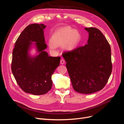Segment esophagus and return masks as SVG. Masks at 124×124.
I'll return each mask as SVG.
<instances>
[{
    "label": "esophagus",
    "instance_id": "1",
    "mask_svg": "<svg viewBox=\"0 0 124 124\" xmlns=\"http://www.w3.org/2000/svg\"><path fill=\"white\" fill-rule=\"evenodd\" d=\"M65 60H64V59H61V60H60V64H64V63H65Z\"/></svg>",
    "mask_w": 124,
    "mask_h": 124
}]
</instances>
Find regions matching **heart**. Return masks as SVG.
Segmentation results:
<instances>
[{"instance_id": "1", "label": "heart", "mask_w": 124, "mask_h": 124, "mask_svg": "<svg viewBox=\"0 0 124 124\" xmlns=\"http://www.w3.org/2000/svg\"><path fill=\"white\" fill-rule=\"evenodd\" d=\"M81 35L76 30L69 26L61 28L52 34L48 45L54 49L57 46H62L64 49L72 51L76 49L81 41Z\"/></svg>"}]
</instances>
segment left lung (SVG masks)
<instances>
[{"label": "left lung", "instance_id": "left-lung-1", "mask_svg": "<svg viewBox=\"0 0 124 124\" xmlns=\"http://www.w3.org/2000/svg\"><path fill=\"white\" fill-rule=\"evenodd\" d=\"M85 29L89 33L88 44L65 52L62 56L74 90L89 94L105 87L112 64L110 45L101 31L95 27Z\"/></svg>", "mask_w": 124, "mask_h": 124}]
</instances>
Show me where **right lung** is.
I'll return each instance as SVG.
<instances>
[{
  "mask_svg": "<svg viewBox=\"0 0 124 124\" xmlns=\"http://www.w3.org/2000/svg\"><path fill=\"white\" fill-rule=\"evenodd\" d=\"M46 26L43 24L29 25L16 40L12 52L11 70L16 82L23 91L34 95L45 94L51 89V76L61 58L49 56L44 51L47 45L43 30ZM32 44L39 53L35 57L29 54Z\"/></svg>",
  "mask_w": 124,
  "mask_h": 124,
  "instance_id": "1",
  "label": "right lung"
}]
</instances>
